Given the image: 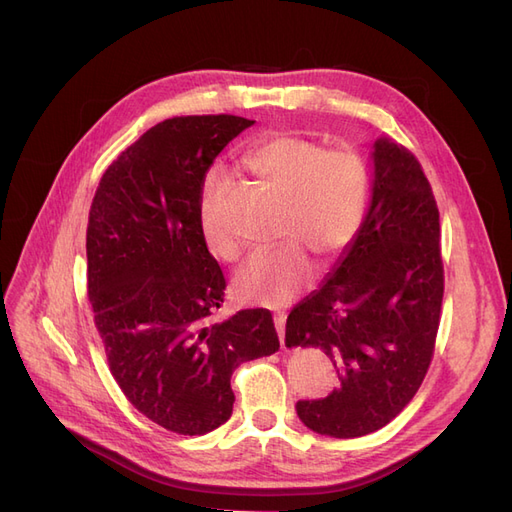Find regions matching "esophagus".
<instances>
[{"mask_svg": "<svg viewBox=\"0 0 512 512\" xmlns=\"http://www.w3.org/2000/svg\"><path fill=\"white\" fill-rule=\"evenodd\" d=\"M275 329H277V335H280L282 348H286L284 346V335H286V320H284V316H275Z\"/></svg>", "mask_w": 512, "mask_h": 512, "instance_id": "obj_1", "label": "esophagus"}]
</instances>
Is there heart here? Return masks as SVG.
<instances>
[{"mask_svg": "<svg viewBox=\"0 0 512 512\" xmlns=\"http://www.w3.org/2000/svg\"><path fill=\"white\" fill-rule=\"evenodd\" d=\"M247 164L286 196L280 237L288 241L260 247L247 258L237 271L235 292L241 301L280 307L312 280L309 252L331 260L354 241L369 207V170L352 149H327L290 132L262 138L247 153ZM224 192L226 179L211 175L200 198V230L211 254L235 260L239 243L220 220Z\"/></svg>", "mask_w": 512, "mask_h": 512, "instance_id": "heart-1", "label": "heart"}]
</instances>
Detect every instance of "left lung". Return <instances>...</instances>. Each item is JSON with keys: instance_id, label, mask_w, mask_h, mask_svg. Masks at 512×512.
Segmentation results:
<instances>
[{"instance_id": "8db88e82", "label": "left lung", "mask_w": 512, "mask_h": 512, "mask_svg": "<svg viewBox=\"0 0 512 512\" xmlns=\"http://www.w3.org/2000/svg\"><path fill=\"white\" fill-rule=\"evenodd\" d=\"M369 158L361 230L286 320L288 348H318L335 365L337 389L297 401L303 425L331 438L367 436L410 404L440 324L444 267L431 185L418 160L391 138H378Z\"/></svg>"}]
</instances>
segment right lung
I'll use <instances>...</instances> for the list:
<instances>
[{
  "instance_id": "right-lung-1",
  "label": "right lung",
  "mask_w": 512,
  "mask_h": 512,
  "mask_svg": "<svg viewBox=\"0 0 512 512\" xmlns=\"http://www.w3.org/2000/svg\"><path fill=\"white\" fill-rule=\"evenodd\" d=\"M250 126L235 115L158 123L106 168L89 209L87 292L108 367L138 412L181 436L224 425L232 371L280 348L269 309L211 320L226 280L200 198L213 160Z\"/></svg>"
}]
</instances>
